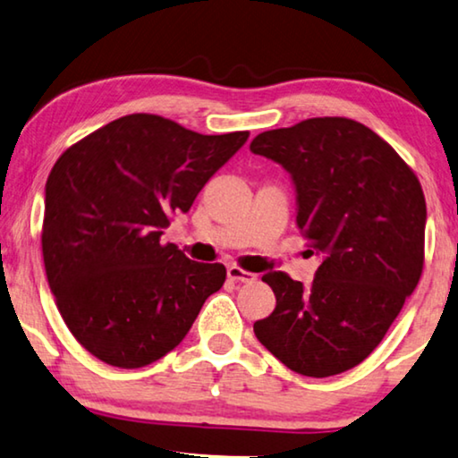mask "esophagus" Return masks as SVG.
<instances>
[{"label":"esophagus","instance_id":"1","mask_svg":"<svg viewBox=\"0 0 458 458\" xmlns=\"http://www.w3.org/2000/svg\"><path fill=\"white\" fill-rule=\"evenodd\" d=\"M227 276L233 280V283H243V284H251L258 280V274L239 268V266H229Z\"/></svg>","mask_w":458,"mask_h":458}]
</instances>
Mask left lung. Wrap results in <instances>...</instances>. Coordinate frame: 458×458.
<instances>
[{
	"label": "left lung",
	"mask_w": 458,
	"mask_h": 458,
	"mask_svg": "<svg viewBox=\"0 0 458 458\" xmlns=\"http://www.w3.org/2000/svg\"><path fill=\"white\" fill-rule=\"evenodd\" d=\"M250 149L291 174L297 227L309 251L321 256L307 288L284 272L264 274L276 307L253 323V334L299 375L323 378L354 369L420 283V180L377 132L342 116L259 132Z\"/></svg>",
	"instance_id": "8db88e82"
}]
</instances>
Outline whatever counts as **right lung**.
I'll return each instance as SVG.
<instances>
[{
  "label": "right lung",
  "instance_id": "add662e5",
  "mask_svg": "<svg viewBox=\"0 0 458 458\" xmlns=\"http://www.w3.org/2000/svg\"><path fill=\"white\" fill-rule=\"evenodd\" d=\"M248 137L129 114L57 159L45 186L42 258L61 318L89 354L140 369L184 340L227 270L194 262L161 235Z\"/></svg>",
  "mask_w": 458,
  "mask_h": 458
}]
</instances>
